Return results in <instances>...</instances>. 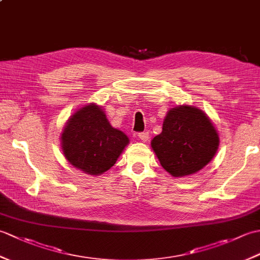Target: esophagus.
<instances>
[{
  "label": "esophagus",
  "mask_w": 260,
  "mask_h": 260,
  "mask_svg": "<svg viewBox=\"0 0 260 260\" xmlns=\"http://www.w3.org/2000/svg\"><path fill=\"white\" fill-rule=\"evenodd\" d=\"M139 137L142 142H147L150 139V134H148V132H143V133H139Z\"/></svg>",
  "instance_id": "1"
}]
</instances>
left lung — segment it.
I'll list each match as a JSON object with an SVG mask.
<instances>
[{
    "label": "left lung",
    "mask_w": 260,
    "mask_h": 260,
    "mask_svg": "<svg viewBox=\"0 0 260 260\" xmlns=\"http://www.w3.org/2000/svg\"><path fill=\"white\" fill-rule=\"evenodd\" d=\"M151 146L163 169L181 178L197 173L211 161L219 135L201 109L181 105L169 110L162 133L154 137Z\"/></svg>",
    "instance_id": "1"
}]
</instances>
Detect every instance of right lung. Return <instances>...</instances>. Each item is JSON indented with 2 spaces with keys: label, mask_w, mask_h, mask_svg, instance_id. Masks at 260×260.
<instances>
[{
  "label": "right lung",
  "mask_w": 260,
  "mask_h": 260,
  "mask_svg": "<svg viewBox=\"0 0 260 260\" xmlns=\"http://www.w3.org/2000/svg\"><path fill=\"white\" fill-rule=\"evenodd\" d=\"M128 143V137L114 128L104 110L95 104L77 110L61 134L64 157L75 168L90 175L108 171Z\"/></svg>",
  "instance_id": "right-lung-1"
}]
</instances>
